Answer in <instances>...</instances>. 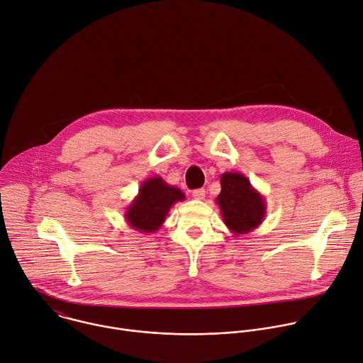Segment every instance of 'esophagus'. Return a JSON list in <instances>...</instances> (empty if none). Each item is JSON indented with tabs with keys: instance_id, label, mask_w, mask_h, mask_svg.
Masks as SVG:
<instances>
[{
	"instance_id": "1",
	"label": "esophagus",
	"mask_w": 363,
	"mask_h": 363,
	"mask_svg": "<svg viewBox=\"0 0 363 363\" xmlns=\"http://www.w3.org/2000/svg\"><path fill=\"white\" fill-rule=\"evenodd\" d=\"M192 196H194V199H196V201H202V199L205 198V189L199 188V189L192 191Z\"/></svg>"
}]
</instances>
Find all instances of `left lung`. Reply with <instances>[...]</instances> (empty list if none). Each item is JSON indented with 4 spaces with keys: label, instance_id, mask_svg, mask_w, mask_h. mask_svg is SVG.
I'll use <instances>...</instances> for the list:
<instances>
[{
    "label": "left lung",
    "instance_id": "obj_1",
    "mask_svg": "<svg viewBox=\"0 0 363 363\" xmlns=\"http://www.w3.org/2000/svg\"><path fill=\"white\" fill-rule=\"evenodd\" d=\"M215 201L220 209L223 223L236 236L257 229L267 215L264 195L240 172L220 175V194Z\"/></svg>",
    "mask_w": 363,
    "mask_h": 363
}]
</instances>
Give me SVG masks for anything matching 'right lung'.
Here are the masks:
<instances>
[{"instance_id": "1", "label": "right lung", "mask_w": 363, "mask_h": 363, "mask_svg": "<svg viewBox=\"0 0 363 363\" xmlns=\"http://www.w3.org/2000/svg\"><path fill=\"white\" fill-rule=\"evenodd\" d=\"M185 194L172 185H168L161 177L145 179L138 195L133 199L125 211V220L141 233H154L165 222L171 206L182 202Z\"/></svg>"}]
</instances>
